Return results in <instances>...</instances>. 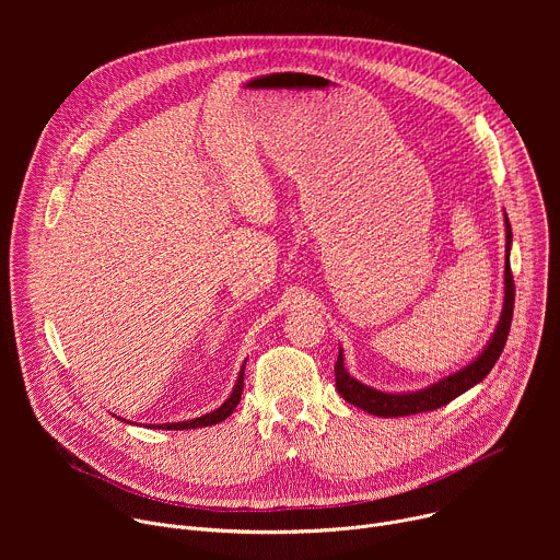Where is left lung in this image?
I'll return each instance as SVG.
<instances>
[{"instance_id":"left-lung-1","label":"left lung","mask_w":560,"mask_h":560,"mask_svg":"<svg viewBox=\"0 0 560 560\" xmlns=\"http://www.w3.org/2000/svg\"><path fill=\"white\" fill-rule=\"evenodd\" d=\"M505 296H503V312L499 318V326L490 339V343L483 348V352L478 354L471 363L460 368L458 372L423 387L417 392H381L374 389L354 376L343 365V350L339 348V359L335 365V378H337V389L346 398L348 404L361 408L368 415L374 417H408V415H419V412H430L441 406H447L452 398L460 396L476 383H481L494 363L499 361L510 326H512V312H514V279H512V268H510V248H512V228L505 214Z\"/></svg>"}]
</instances>
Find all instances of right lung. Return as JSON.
Returning a JSON list of instances; mask_svg holds the SVG:
<instances>
[{"instance_id": "add662e5", "label": "right lung", "mask_w": 560, "mask_h": 560, "mask_svg": "<svg viewBox=\"0 0 560 560\" xmlns=\"http://www.w3.org/2000/svg\"><path fill=\"white\" fill-rule=\"evenodd\" d=\"M244 370H246V363L242 365V370H238V378H236V383H234V387H232V394L225 398V401H223L217 410H212V412H208V415H203V417L190 419V421L159 423V425H150V428H152V430H195V428H208V425H217V423L225 421V419L234 412V408H236V404H238V398H242V392H244ZM119 421H124V419H119ZM126 423H128V421H126Z\"/></svg>"}]
</instances>
